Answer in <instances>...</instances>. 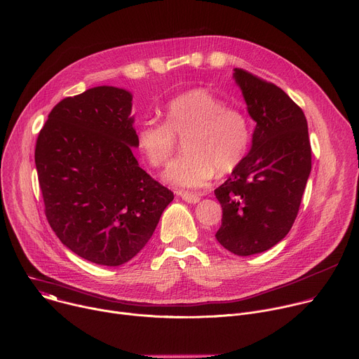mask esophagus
<instances>
[{"mask_svg": "<svg viewBox=\"0 0 359 359\" xmlns=\"http://www.w3.org/2000/svg\"><path fill=\"white\" fill-rule=\"evenodd\" d=\"M179 196H180L184 201H187V203H190V204H196V203H198V201H200V196H198V194H191V193H179Z\"/></svg>", "mask_w": 359, "mask_h": 359, "instance_id": "esophagus-1", "label": "esophagus"}]
</instances>
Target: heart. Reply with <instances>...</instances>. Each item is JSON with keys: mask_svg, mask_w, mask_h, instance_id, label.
Segmentation results:
<instances>
[{"mask_svg": "<svg viewBox=\"0 0 359 359\" xmlns=\"http://www.w3.org/2000/svg\"><path fill=\"white\" fill-rule=\"evenodd\" d=\"M166 122L147 119L136 132V147L149 165L163 166L184 137L183 156L169 165L165 179L183 189L206 186L219 175L234 172L245 159L251 128L247 116L208 89H190L172 97Z\"/></svg>", "mask_w": 359, "mask_h": 359, "instance_id": "heart-1", "label": "heart"}]
</instances>
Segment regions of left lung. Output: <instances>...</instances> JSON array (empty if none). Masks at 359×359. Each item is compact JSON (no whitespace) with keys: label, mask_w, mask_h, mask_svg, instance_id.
I'll return each instance as SVG.
<instances>
[{"label":"left lung","mask_w":359,"mask_h":359,"mask_svg":"<svg viewBox=\"0 0 359 359\" xmlns=\"http://www.w3.org/2000/svg\"><path fill=\"white\" fill-rule=\"evenodd\" d=\"M233 78L255 128L245 159L215 190L223 209L216 238L245 257L291 230L311 172V144L304 112L281 88L238 68Z\"/></svg>","instance_id":"8db88e82"}]
</instances>
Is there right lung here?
<instances>
[{"instance_id":"add662e5","label":"right lung","mask_w":359,"mask_h":359,"mask_svg":"<svg viewBox=\"0 0 359 359\" xmlns=\"http://www.w3.org/2000/svg\"><path fill=\"white\" fill-rule=\"evenodd\" d=\"M130 114L129 90L95 86L57 104L36 139L50 229L72 252L100 266L132 260L175 198L133 156Z\"/></svg>"}]
</instances>
